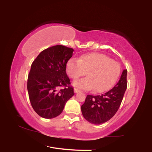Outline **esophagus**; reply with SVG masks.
Returning <instances> with one entry per match:
<instances>
[{"instance_id":"34e87169","label":"esophagus","mask_w":152,"mask_h":152,"mask_svg":"<svg viewBox=\"0 0 152 152\" xmlns=\"http://www.w3.org/2000/svg\"><path fill=\"white\" fill-rule=\"evenodd\" d=\"M74 92H75V93H77V92H80V90H79V89H78V88H75L74 89Z\"/></svg>"}]
</instances>
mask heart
Returning <instances> with one entry per match:
<instances>
[{"mask_svg": "<svg viewBox=\"0 0 152 152\" xmlns=\"http://www.w3.org/2000/svg\"><path fill=\"white\" fill-rule=\"evenodd\" d=\"M66 71L73 80L85 75L87 77L74 82V85L84 90L103 92L111 88L121 74V66L107 55L88 53L79 59L72 58L66 64Z\"/></svg>", "mask_w": 152, "mask_h": 152, "instance_id": "b5f03b06", "label": "heart"}]
</instances>
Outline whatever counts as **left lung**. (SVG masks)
I'll return each instance as SVG.
<instances>
[{
	"label": "left lung",
	"instance_id": "8db88e82",
	"mask_svg": "<svg viewBox=\"0 0 152 152\" xmlns=\"http://www.w3.org/2000/svg\"><path fill=\"white\" fill-rule=\"evenodd\" d=\"M127 70H123L117 84L105 93L96 96L87 95L81 107L84 119L92 124L99 125L108 121L114 116L127 89Z\"/></svg>",
	"mask_w": 152,
	"mask_h": 152
}]
</instances>
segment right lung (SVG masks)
I'll return each mask as SVG.
<instances>
[{
	"label": "right lung",
	"instance_id": "obj_1",
	"mask_svg": "<svg viewBox=\"0 0 152 152\" xmlns=\"http://www.w3.org/2000/svg\"><path fill=\"white\" fill-rule=\"evenodd\" d=\"M74 50L57 45L42 51L33 61L27 79L31 104L40 117L52 119L63 111L74 94L66 74V64ZM59 87L64 88L58 90Z\"/></svg>",
	"mask_w": 152,
	"mask_h": 152
}]
</instances>
